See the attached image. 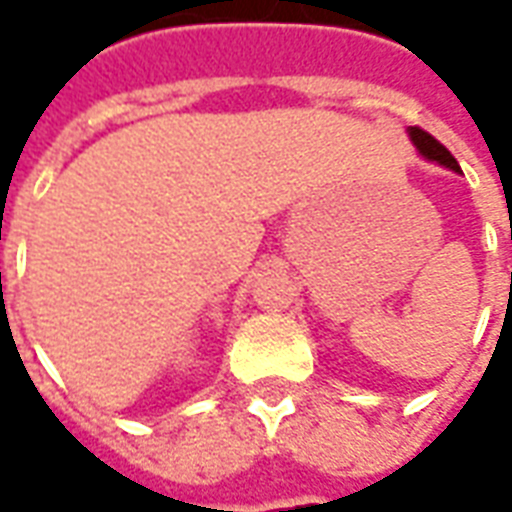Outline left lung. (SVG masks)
Masks as SVG:
<instances>
[{
    "mask_svg": "<svg viewBox=\"0 0 512 512\" xmlns=\"http://www.w3.org/2000/svg\"><path fill=\"white\" fill-rule=\"evenodd\" d=\"M408 136H411V142H414V147L419 150V156H425L428 161H436V164H441V167H450V169H455V172H461V167H458V161L452 158L450 150L441 145L439 139H433L428 131L411 126L408 128Z\"/></svg>",
    "mask_w": 512,
    "mask_h": 512,
    "instance_id": "left-lung-1",
    "label": "left lung"
}]
</instances>
